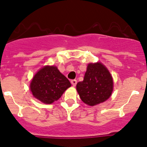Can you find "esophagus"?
<instances>
[{
    "instance_id": "obj_1",
    "label": "esophagus",
    "mask_w": 147,
    "mask_h": 147,
    "mask_svg": "<svg viewBox=\"0 0 147 147\" xmlns=\"http://www.w3.org/2000/svg\"><path fill=\"white\" fill-rule=\"evenodd\" d=\"M77 82H77L76 80H71V83H72V85H73L74 86L76 85Z\"/></svg>"
}]
</instances>
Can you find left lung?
I'll return each instance as SVG.
<instances>
[{
  "mask_svg": "<svg viewBox=\"0 0 147 147\" xmlns=\"http://www.w3.org/2000/svg\"><path fill=\"white\" fill-rule=\"evenodd\" d=\"M113 82L110 72L101 63L88 65L84 80L77 84L80 98L89 106L104 102L111 96Z\"/></svg>",
  "mask_w": 147,
  "mask_h": 147,
  "instance_id": "left-lung-1",
  "label": "left lung"
}]
</instances>
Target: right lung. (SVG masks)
Wrapping results in <instances>:
<instances>
[{"mask_svg":"<svg viewBox=\"0 0 147 147\" xmlns=\"http://www.w3.org/2000/svg\"><path fill=\"white\" fill-rule=\"evenodd\" d=\"M71 86L70 82L55 66H46L40 69L31 82L30 89L35 98L50 104L61 97Z\"/></svg>","mask_w":147,"mask_h":147,"instance_id":"obj_1","label":"right lung"}]
</instances>
